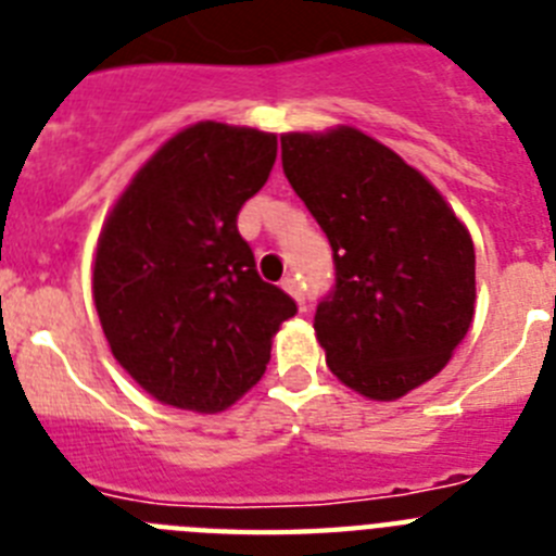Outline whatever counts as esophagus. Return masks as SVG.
<instances>
[{
  "label": "esophagus",
  "mask_w": 556,
  "mask_h": 556,
  "mask_svg": "<svg viewBox=\"0 0 556 556\" xmlns=\"http://www.w3.org/2000/svg\"><path fill=\"white\" fill-rule=\"evenodd\" d=\"M281 289L289 294V298H294V301H298V306H303V289H301V283H298V278L287 275V278L281 281Z\"/></svg>",
  "instance_id": "esophagus-1"
}]
</instances>
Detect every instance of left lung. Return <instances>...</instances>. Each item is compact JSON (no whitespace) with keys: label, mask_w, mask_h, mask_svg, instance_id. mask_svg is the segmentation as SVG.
Masks as SVG:
<instances>
[{"label":"left lung","mask_w":556,"mask_h":556,"mask_svg":"<svg viewBox=\"0 0 556 556\" xmlns=\"http://www.w3.org/2000/svg\"><path fill=\"white\" fill-rule=\"evenodd\" d=\"M283 175L328 236L337 281L314 314L326 362L370 401L448 365L476 303V253L443 194L356 127L283 132Z\"/></svg>","instance_id":"left-lung-1"}]
</instances>
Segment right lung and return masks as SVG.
Wrapping results in <instances>:
<instances>
[{"mask_svg":"<svg viewBox=\"0 0 556 556\" xmlns=\"http://www.w3.org/2000/svg\"><path fill=\"white\" fill-rule=\"evenodd\" d=\"M275 132L198 122L132 175L102 225L94 306L113 358L175 409H228L264 376L298 306L262 281L236 217L275 164Z\"/></svg>","mask_w":556,"mask_h":556,"instance_id":"right-lung-1","label":"right lung"}]
</instances>
